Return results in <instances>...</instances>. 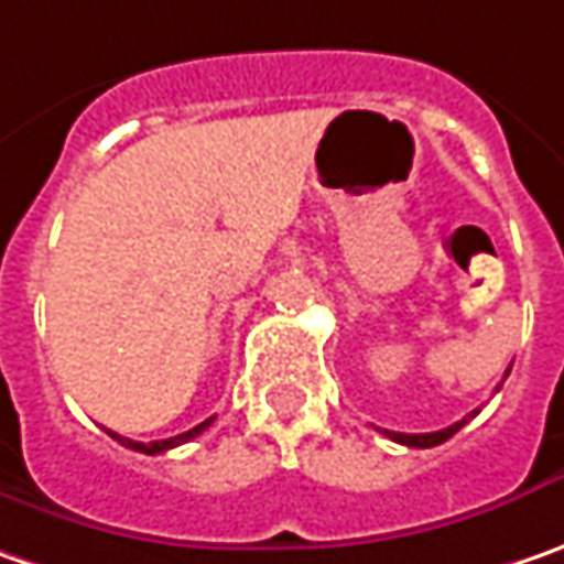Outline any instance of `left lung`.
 I'll return each instance as SVG.
<instances>
[{"label":"left lung","instance_id":"left-lung-1","mask_svg":"<svg viewBox=\"0 0 564 564\" xmlns=\"http://www.w3.org/2000/svg\"><path fill=\"white\" fill-rule=\"evenodd\" d=\"M508 372H511V369H508ZM508 372H505V376H508ZM477 413H479V410H474V413H467V416H464L460 423H454V426H448V429H438V432H420V435H406V432H388V429H381V432H384V435H388L391 442H401V445H406V448H435V445L448 442V438H452L457 429L467 426V420H470V416H477Z\"/></svg>","mask_w":564,"mask_h":564}]
</instances>
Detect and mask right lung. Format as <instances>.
<instances>
[{"instance_id": "right-lung-1", "label": "right lung", "mask_w": 564, "mask_h": 564, "mask_svg": "<svg viewBox=\"0 0 564 564\" xmlns=\"http://www.w3.org/2000/svg\"><path fill=\"white\" fill-rule=\"evenodd\" d=\"M210 423H214V416H210V420H205V423H198L195 429L183 432V435H173V438H160V442H148V445H144V442H132V438H126V435H116V432H110V429H107V432H110L116 442H122L126 448H132V452L163 454V452H170V448H176V445H183V442H192V438H195V435H202V432H205Z\"/></svg>"}]
</instances>
